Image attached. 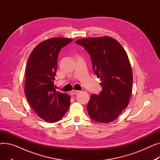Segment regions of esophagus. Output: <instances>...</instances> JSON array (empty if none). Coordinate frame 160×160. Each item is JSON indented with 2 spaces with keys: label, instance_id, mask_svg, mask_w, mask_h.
Here are the masks:
<instances>
[{
  "label": "esophagus",
  "instance_id": "esophagus-1",
  "mask_svg": "<svg viewBox=\"0 0 160 160\" xmlns=\"http://www.w3.org/2000/svg\"><path fill=\"white\" fill-rule=\"evenodd\" d=\"M79 92H80L79 91H77V90H72V91H71L70 92V93H71V95H76V94L78 93Z\"/></svg>",
  "mask_w": 160,
  "mask_h": 160
}]
</instances>
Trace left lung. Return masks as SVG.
<instances>
[{
    "mask_svg": "<svg viewBox=\"0 0 160 160\" xmlns=\"http://www.w3.org/2000/svg\"><path fill=\"white\" fill-rule=\"evenodd\" d=\"M76 43L89 54L92 67L102 86L91 95L87 106L91 119L102 123L114 121L129 104L132 90V67L127 52L110 37L80 39Z\"/></svg>",
    "mask_w": 160,
    "mask_h": 160,
    "instance_id": "obj_1",
    "label": "left lung"
}]
</instances>
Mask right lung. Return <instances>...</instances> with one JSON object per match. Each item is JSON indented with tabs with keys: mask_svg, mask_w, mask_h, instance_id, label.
<instances>
[{
	"mask_svg": "<svg viewBox=\"0 0 160 160\" xmlns=\"http://www.w3.org/2000/svg\"><path fill=\"white\" fill-rule=\"evenodd\" d=\"M72 39L54 38L38 45L27 62L24 93L33 110L48 122L60 121L69 109L71 97L56 91L54 86L60 50Z\"/></svg>",
	"mask_w": 160,
	"mask_h": 160,
	"instance_id": "right-lung-1",
	"label": "right lung"
}]
</instances>
